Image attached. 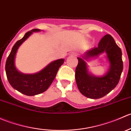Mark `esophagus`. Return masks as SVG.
<instances>
[{"label":"esophagus","mask_w":131,"mask_h":131,"mask_svg":"<svg viewBox=\"0 0 131 131\" xmlns=\"http://www.w3.org/2000/svg\"><path fill=\"white\" fill-rule=\"evenodd\" d=\"M70 56H77V53L75 52H72L70 53Z\"/></svg>","instance_id":"34e87169"}]
</instances>
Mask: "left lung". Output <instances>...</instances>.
Masks as SVG:
<instances>
[{
  "instance_id": "obj_1",
  "label": "left lung",
  "mask_w": 131,
  "mask_h": 131,
  "mask_svg": "<svg viewBox=\"0 0 131 131\" xmlns=\"http://www.w3.org/2000/svg\"><path fill=\"white\" fill-rule=\"evenodd\" d=\"M103 52L107 53L111 66L106 75L101 78L89 74L86 62L83 58H77L79 62L75 70L77 85L80 92L89 98H101L111 92L118 84L122 72V51L109 34L105 35L97 47L88 51L83 58L95 57Z\"/></svg>"
}]
</instances>
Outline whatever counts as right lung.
<instances>
[{
  "label": "right lung",
  "instance_id": "right-lung-1",
  "mask_svg": "<svg viewBox=\"0 0 131 131\" xmlns=\"http://www.w3.org/2000/svg\"><path fill=\"white\" fill-rule=\"evenodd\" d=\"M40 31L33 29L25 34L12 48L6 63V72L9 84L14 89L27 96H34L46 91L52 84L64 59H59L50 63L42 71L35 74H23L18 72L14 65V58L18 47L34 31Z\"/></svg>",
  "mask_w": 131,
  "mask_h": 131
}]
</instances>
